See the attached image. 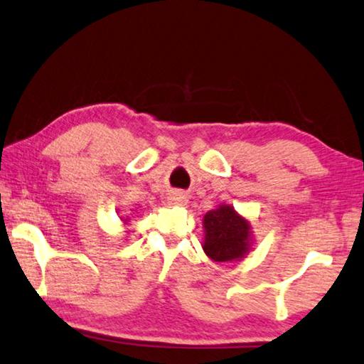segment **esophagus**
<instances>
[{
    "label": "esophagus",
    "instance_id": "1",
    "mask_svg": "<svg viewBox=\"0 0 364 364\" xmlns=\"http://www.w3.org/2000/svg\"><path fill=\"white\" fill-rule=\"evenodd\" d=\"M168 203L171 205H186L188 204V196L181 191H175L168 196Z\"/></svg>",
    "mask_w": 364,
    "mask_h": 364
}]
</instances>
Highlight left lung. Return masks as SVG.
Instances as JSON below:
<instances>
[{
	"label": "left lung",
	"instance_id": "obj_1",
	"mask_svg": "<svg viewBox=\"0 0 364 364\" xmlns=\"http://www.w3.org/2000/svg\"><path fill=\"white\" fill-rule=\"evenodd\" d=\"M205 255L217 262L233 261L250 251V223L233 207L220 205L204 215Z\"/></svg>",
	"mask_w": 364,
	"mask_h": 364
}]
</instances>
